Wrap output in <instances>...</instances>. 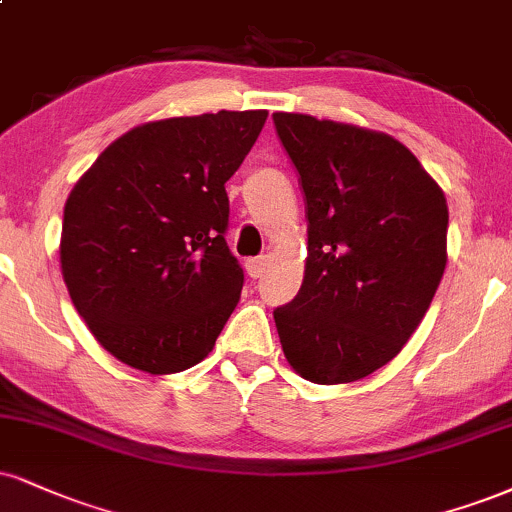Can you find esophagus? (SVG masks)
Masks as SVG:
<instances>
[{
  "instance_id": "esophagus-1",
  "label": "esophagus",
  "mask_w": 512,
  "mask_h": 512,
  "mask_svg": "<svg viewBox=\"0 0 512 512\" xmlns=\"http://www.w3.org/2000/svg\"><path fill=\"white\" fill-rule=\"evenodd\" d=\"M264 269H267V257H252V260L245 262V272H248L250 279H262Z\"/></svg>"
}]
</instances>
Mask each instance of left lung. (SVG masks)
Instances as JSON below:
<instances>
[{
    "label": "left lung",
    "instance_id": "left-lung-1",
    "mask_svg": "<svg viewBox=\"0 0 512 512\" xmlns=\"http://www.w3.org/2000/svg\"><path fill=\"white\" fill-rule=\"evenodd\" d=\"M274 126L307 217L303 286L274 310L283 355L312 384L365 379L432 305L446 269V197L391 135L286 112Z\"/></svg>",
    "mask_w": 512,
    "mask_h": 512
}]
</instances>
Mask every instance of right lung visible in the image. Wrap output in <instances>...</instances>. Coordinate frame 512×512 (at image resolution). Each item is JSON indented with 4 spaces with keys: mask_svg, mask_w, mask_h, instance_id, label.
I'll use <instances>...</instances> for the list:
<instances>
[{
    "mask_svg": "<svg viewBox=\"0 0 512 512\" xmlns=\"http://www.w3.org/2000/svg\"><path fill=\"white\" fill-rule=\"evenodd\" d=\"M267 112L150 121L114 140L64 207L61 274L116 360L174 374L212 353L243 269L226 245L229 195Z\"/></svg>",
    "mask_w": 512,
    "mask_h": 512,
    "instance_id": "obj_1",
    "label": "right lung"
}]
</instances>
